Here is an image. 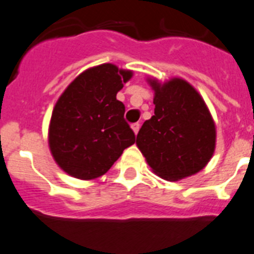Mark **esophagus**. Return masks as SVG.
Here are the masks:
<instances>
[{"label": "esophagus", "mask_w": 254, "mask_h": 254, "mask_svg": "<svg viewBox=\"0 0 254 254\" xmlns=\"http://www.w3.org/2000/svg\"><path fill=\"white\" fill-rule=\"evenodd\" d=\"M139 127H140V125L138 124V123H135V124L131 125V129H133L134 134H138V131H139Z\"/></svg>", "instance_id": "obj_1"}]
</instances>
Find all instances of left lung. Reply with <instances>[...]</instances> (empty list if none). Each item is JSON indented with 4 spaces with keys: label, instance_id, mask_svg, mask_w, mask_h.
<instances>
[{
    "label": "left lung",
    "instance_id": "obj_1",
    "mask_svg": "<svg viewBox=\"0 0 254 254\" xmlns=\"http://www.w3.org/2000/svg\"><path fill=\"white\" fill-rule=\"evenodd\" d=\"M147 81L154 92V115L140 127L136 147L162 179L178 182L199 173L216 148V125L206 102L182 78Z\"/></svg>",
    "mask_w": 254,
    "mask_h": 254
}]
</instances>
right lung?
Masks as SVG:
<instances>
[{
	"instance_id": "add662e5",
	"label": "right lung",
	"mask_w": 254,
	"mask_h": 254,
	"mask_svg": "<svg viewBox=\"0 0 254 254\" xmlns=\"http://www.w3.org/2000/svg\"><path fill=\"white\" fill-rule=\"evenodd\" d=\"M131 76V70L114 64L93 66L59 97L48 127V145L55 162L67 175L97 179L134 144L135 135L124 120L125 106L116 100Z\"/></svg>"
}]
</instances>
